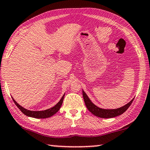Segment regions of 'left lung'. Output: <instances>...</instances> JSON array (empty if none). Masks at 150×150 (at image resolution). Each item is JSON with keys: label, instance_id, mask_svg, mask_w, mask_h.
<instances>
[{"label": "left lung", "instance_id": "left-lung-1", "mask_svg": "<svg viewBox=\"0 0 150 150\" xmlns=\"http://www.w3.org/2000/svg\"><path fill=\"white\" fill-rule=\"evenodd\" d=\"M82 95H83V99L85 103V105L87 108V109L92 113L93 115L96 116L97 117L102 118H114V117L120 116V115L122 114L125 111H127L128 108L130 107L131 105L132 102H133L134 98L132 100L126 104L125 105L122 106V107L117 108V109H102L97 105H95L92 101L90 100L88 98L87 95L86 94L85 92L82 90Z\"/></svg>", "mask_w": 150, "mask_h": 150}]
</instances>
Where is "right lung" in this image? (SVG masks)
Segmentation results:
<instances>
[{
    "mask_svg": "<svg viewBox=\"0 0 150 150\" xmlns=\"http://www.w3.org/2000/svg\"><path fill=\"white\" fill-rule=\"evenodd\" d=\"M64 96L65 95H63L62 99H60V101L58 102L55 106H53V108H49V109L46 110H42V111H31V110L25 109V108H23L22 106L19 105V104L15 101V99L13 98V97L12 99L13 100L15 104L17 106V108H18L19 109L21 110V112H22L23 114H24L25 116L32 117V118H47L53 116L54 114H56V113L59 111L61 106L62 105L63 101H64Z\"/></svg>",
    "mask_w": 150,
    "mask_h": 150,
    "instance_id": "obj_1",
    "label": "right lung"
}]
</instances>
